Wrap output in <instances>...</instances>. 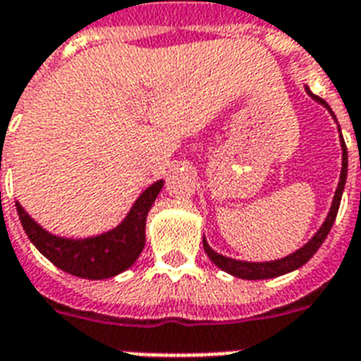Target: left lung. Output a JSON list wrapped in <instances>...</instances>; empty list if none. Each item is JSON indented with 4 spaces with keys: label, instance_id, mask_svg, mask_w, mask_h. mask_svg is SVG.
Listing matches in <instances>:
<instances>
[{
    "label": "left lung",
    "instance_id": "obj_1",
    "mask_svg": "<svg viewBox=\"0 0 361 361\" xmlns=\"http://www.w3.org/2000/svg\"><path fill=\"white\" fill-rule=\"evenodd\" d=\"M307 94L314 99L317 103L324 105V107L328 109L334 120L335 118L334 111L329 109V105L324 102L322 97L314 96L311 90H309V86H305ZM339 128V126H337ZM339 141H341V150H343V167H341V177H339V184H337V190H335L334 201H331V207H329V212L326 220L322 222V226L318 228V231L314 235L309 239V241L303 245L301 248H298L295 252L288 254L284 258L281 259H271V262H243V259H233L228 258V256H222V254L214 252L211 247H209V243L205 241V237H203V248H205L207 256L211 258V262L214 265H219L220 269L226 271V273H230V275L237 276V279H245V281H262V279H275V276L286 275L290 271L300 269L301 265H305L309 259L314 256L320 245L324 243V239L328 237L329 230H331V226L335 222V216H337V211H339L341 205V195H343V190H345V183H346V171H348V154H346V145L345 139L341 135V128H339Z\"/></svg>",
    "mask_w": 361,
    "mask_h": 361
}]
</instances>
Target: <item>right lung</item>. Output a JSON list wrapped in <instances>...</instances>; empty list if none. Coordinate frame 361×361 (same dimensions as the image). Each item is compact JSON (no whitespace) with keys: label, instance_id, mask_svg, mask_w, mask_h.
Instances as JSON below:
<instances>
[{"label":"right lung","instance_id":"1","mask_svg":"<svg viewBox=\"0 0 361 361\" xmlns=\"http://www.w3.org/2000/svg\"><path fill=\"white\" fill-rule=\"evenodd\" d=\"M164 180H156L145 190L130 212L116 228L85 239H67L50 233L39 226L16 201V211L20 216L22 228L44 258L56 267L80 279L102 281L111 279L135 264L145 248V226L150 207L160 194Z\"/></svg>","mask_w":361,"mask_h":361}]
</instances>
